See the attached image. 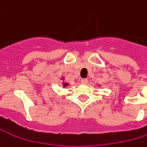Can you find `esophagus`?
I'll use <instances>...</instances> for the list:
<instances>
[{"label":"esophagus","instance_id":"esophagus-1","mask_svg":"<svg viewBox=\"0 0 147 147\" xmlns=\"http://www.w3.org/2000/svg\"><path fill=\"white\" fill-rule=\"evenodd\" d=\"M81 82H82V84H87L88 82V78H83V79H82V80H81Z\"/></svg>","mask_w":147,"mask_h":147}]
</instances>
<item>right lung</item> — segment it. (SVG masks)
I'll use <instances>...</instances> for the list:
<instances>
[{
	"label": "right lung",
	"instance_id": "1",
	"mask_svg": "<svg viewBox=\"0 0 147 147\" xmlns=\"http://www.w3.org/2000/svg\"><path fill=\"white\" fill-rule=\"evenodd\" d=\"M60 79L62 80V86H63L64 88H66V87H67L68 85H69V82H65V78L61 77V78H60Z\"/></svg>",
	"mask_w": 147,
	"mask_h": 147
}]
</instances>
